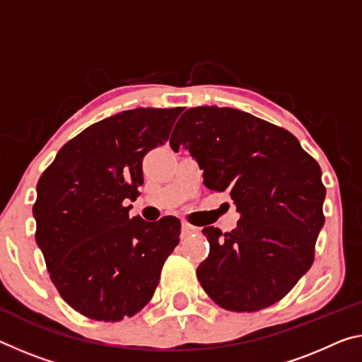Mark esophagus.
<instances>
[{"mask_svg":"<svg viewBox=\"0 0 362 362\" xmlns=\"http://www.w3.org/2000/svg\"><path fill=\"white\" fill-rule=\"evenodd\" d=\"M193 233H199V228L192 226V223H188V222H182V237L188 238Z\"/></svg>","mask_w":362,"mask_h":362,"instance_id":"esophagus-1","label":"esophagus"}]
</instances>
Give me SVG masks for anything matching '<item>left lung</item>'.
Masks as SVG:
<instances>
[{
  "label": "left lung",
  "instance_id": "obj_1",
  "mask_svg": "<svg viewBox=\"0 0 362 362\" xmlns=\"http://www.w3.org/2000/svg\"><path fill=\"white\" fill-rule=\"evenodd\" d=\"M169 143L188 150L204 185L227 192L240 212L232 232L203 228L209 256L197 275L206 293L235 313L282 300L313 266L325 221L317 160L288 130L232 107L187 109Z\"/></svg>",
  "mask_w": 362,
  "mask_h": 362
}]
</instances>
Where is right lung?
<instances>
[{
  "mask_svg": "<svg viewBox=\"0 0 362 362\" xmlns=\"http://www.w3.org/2000/svg\"><path fill=\"white\" fill-rule=\"evenodd\" d=\"M183 107L106 117L57 151L37 183L35 240L51 282L85 317L117 322L141 311L179 245L180 221L130 217L143 158L168 141Z\"/></svg>",
  "mask_w": 362,
  "mask_h": 362,
  "instance_id": "obj_1",
  "label": "right lung"
}]
</instances>
